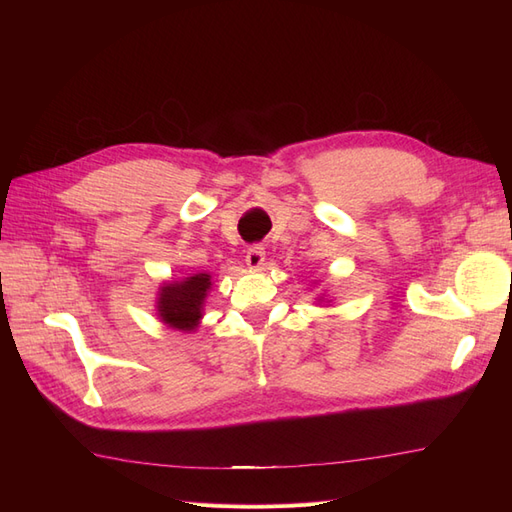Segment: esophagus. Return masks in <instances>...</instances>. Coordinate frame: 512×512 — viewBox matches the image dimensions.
<instances>
[{
	"label": "esophagus",
	"mask_w": 512,
	"mask_h": 512,
	"mask_svg": "<svg viewBox=\"0 0 512 512\" xmlns=\"http://www.w3.org/2000/svg\"><path fill=\"white\" fill-rule=\"evenodd\" d=\"M245 265L250 267L252 271L262 269V265H265V250H262L260 245H252L245 254Z\"/></svg>",
	"instance_id": "esophagus-1"
}]
</instances>
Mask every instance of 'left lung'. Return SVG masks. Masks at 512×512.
<instances>
[{
	"instance_id": "obj_1",
	"label": "left lung",
	"mask_w": 512,
	"mask_h": 512,
	"mask_svg": "<svg viewBox=\"0 0 512 512\" xmlns=\"http://www.w3.org/2000/svg\"><path fill=\"white\" fill-rule=\"evenodd\" d=\"M316 301H318V303H324V301L331 303V301H329V294H327V292H320L318 297H316Z\"/></svg>"
}]
</instances>
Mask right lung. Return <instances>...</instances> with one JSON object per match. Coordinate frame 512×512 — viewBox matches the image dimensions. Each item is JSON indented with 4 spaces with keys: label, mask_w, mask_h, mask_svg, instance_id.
<instances>
[{
    "label": "right lung",
    "mask_w": 512,
    "mask_h": 512,
    "mask_svg": "<svg viewBox=\"0 0 512 512\" xmlns=\"http://www.w3.org/2000/svg\"><path fill=\"white\" fill-rule=\"evenodd\" d=\"M211 286V273L207 271L164 282L156 297V314L160 322L168 329L194 333L205 316V301Z\"/></svg>",
    "instance_id": "right-lung-1"
}]
</instances>
